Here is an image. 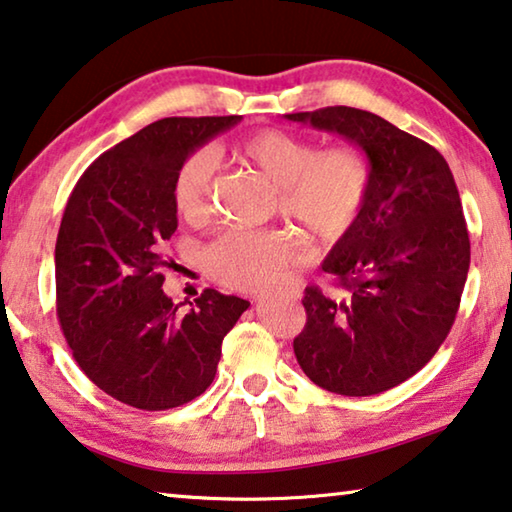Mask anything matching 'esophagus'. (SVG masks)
Wrapping results in <instances>:
<instances>
[{
  "label": "esophagus",
  "instance_id": "1",
  "mask_svg": "<svg viewBox=\"0 0 512 512\" xmlns=\"http://www.w3.org/2000/svg\"><path fill=\"white\" fill-rule=\"evenodd\" d=\"M259 300H264V296H257V298H255V303H259Z\"/></svg>",
  "mask_w": 512,
  "mask_h": 512
}]
</instances>
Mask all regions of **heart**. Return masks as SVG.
I'll list each match as a JSON object with an SVG mask.
<instances>
[{"label":"heart","instance_id":"obj_1","mask_svg":"<svg viewBox=\"0 0 512 512\" xmlns=\"http://www.w3.org/2000/svg\"><path fill=\"white\" fill-rule=\"evenodd\" d=\"M239 152L280 186L282 214L319 243L339 241L358 221L369 196L371 168L351 145L316 143L282 129H259ZM216 159L209 148L186 157L173 177V205L191 223L212 205ZM303 257L298 243L278 230H227L202 253V266L227 289L255 291L280 282Z\"/></svg>","mask_w":512,"mask_h":512}]
</instances>
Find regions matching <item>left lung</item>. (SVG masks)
<instances>
[{"mask_svg":"<svg viewBox=\"0 0 512 512\" xmlns=\"http://www.w3.org/2000/svg\"><path fill=\"white\" fill-rule=\"evenodd\" d=\"M364 150L369 196L321 269L332 291L305 289L294 339L305 376L328 392H387L449 335L469 271V232L451 168L433 145L371 111L326 107L285 116Z\"/></svg>","mask_w":512,"mask_h":512,"instance_id":"obj_1","label":"left lung"}]
</instances>
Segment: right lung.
<instances>
[{
  "instance_id": "obj_1",
  "label": "right lung",
  "mask_w": 512,
  "mask_h": 512,
  "mask_svg": "<svg viewBox=\"0 0 512 512\" xmlns=\"http://www.w3.org/2000/svg\"><path fill=\"white\" fill-rule=\"evenodd\" d=\"M239 120L161 118L100 154L68 198L54 250L56 314L81 371L132 408L168 410L205 392L223 337L250 305L205 289L180 314L161 289L177 168Z\"/></svg>"
}]
</instances>
